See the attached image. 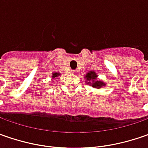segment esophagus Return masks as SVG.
Wrapping results in <instances>:
<instances>
[{
	"mask_svg": "<svg viewBox=\"0 0 148 148\" xmlns=\"http://www.w3.org/2000/svg\"><path fill=\"white\" fill-rule=\"evenodd\" d=\"M77 70H74V71H71V73H73V74H75V73H77Z\"/></svg>",
	"mask_w": 148,
	"mask_h": 148,
	"instance_id": "34e87169",
	"label": "esophagus"
}]
</instances>
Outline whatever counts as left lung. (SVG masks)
Masks as SVG:
<instances>
[{
	"instance_id": "8db88e82",
	"label": "left lung",
	"mask_w": 148,
	"mask_h": 148,
	"mask_svg": "<svg viewBox=\"0 0 148 148\" xmlns=\"http://www.w3.org/2000/svg\"><path fill=\"white\" fill-rule=\"evenodd\" d=\"M84 78L86 79V83L91 86L93 88L100 89L101 87H105V84L102 80L98 79V75L94 71H88L86 75H84Z\"/></svg>"
}]
</instances>
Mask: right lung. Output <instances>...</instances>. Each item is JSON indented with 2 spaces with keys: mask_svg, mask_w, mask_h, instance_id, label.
<instances>
[{
  "mask_svg": "<svg viewBox=\"0 0 148 148\" xmlns=\"http://www.w3.org/2000/svg\"><path fill=\"white\" fill-rule=\"evenodd\" d=\"M60 75H61V73H60V72H57V71H53V72L52 73V79H55L56 77H59Z\"/></svg>",
  "mask_w": 148,
  "mask_h": 148,
  "instance_id": "add662e5",
  "label": "right lung"
}]
</instances>
